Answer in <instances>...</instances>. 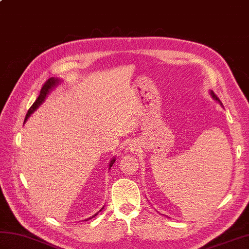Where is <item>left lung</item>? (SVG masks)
Returning a JSON list of instances; mask_svg holds the SVG:
<instances>
[{
    "label": "left lung",
    "mask_w": 249,
    "mask_h": 249,
    "mask_svg": "<svg viewBox=\"0 0 249 249\" xmlns=\"http://www.w3.org/2000/svg\"><path fill=\"white\" fill-rule=\"evenodd\" d=\"M211 95H212V97L215 99V100H217V102H219V99H218V97L217 96H216V95L212 92V91H211ZM220 103V102H219Z\"/></svg>",
    "instance_id": "obj_1"
}]
</instances>
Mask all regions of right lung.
<instances>
[{
  "mask_svg": "<svg viewBox=\"0 0 249 249\" xmlns=\"http://www.w3.org/2000/svg\"><path fill=\"white\" fill-rule=\"evenodd\" d=\"M62 81H61V79H59V78H49L48 80H47L46 82H45V84L43 86V88H41V89H40V93H39V96L37 97V99L35 100V103L31 106V108L29 109V111H28V113H26V115H25V119H24V123L26 121H28V119L30 118V115L34 112V111L39 107V106L44 103V100L46 99V97H47V95L49 94V92L51 91L52 89H54L57 84H60ZM114 161H115V158L113 157L112 160H111V161H110V163H109V169L112 167V165L114 163ZM104 208H102L100 209V211H102ZM99 211V212H100ZM98 213H96L95 214L94 216H92L91 218H93V217H95V216H96ZM91 218H88L87 220H89V219H91Z\"/></svg>",
  "mask_w": 249,
  "mask_h": 249,
  "instance_id": "1",
  "label": "right lung"
}]
</instances>
